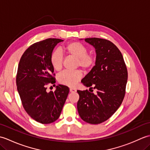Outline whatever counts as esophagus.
Instances as JSON below:
<instances>
[{
    "label": "esophagus",
    "instance_id": "esophagus-1",
    "mask_svg": "<svg viewBox=\"0 0 150 150\" xmlns=\"http://www.w3.org/2000/svg\"><path fill=\"white\" fill-rule=\"evenodd\" d=\"M69 91H70V92H71V93H73V92H75L77 90H76V89H75V88H70Z\"/></svg>",
    "mask_w": 150,
    "mask_h": 150
}]
</instances>
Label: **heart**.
<instances>
[{
  "instance_id": "heart-1",
  "label": "heart",
  "mask_w": 150,
  "mask_h": 150,
  "mask_svg": "<svg viewBox=\"0 0 150 150\" xmlns=\"http://www.w3.org/2000/svg\"><path fill=\"white\" fill-rule=\"evenodd\" d=\"M64 51L67 55L75 58V66L81 67L84 70L91 69L96 61L95 56L92 53H88V48L81 42L73 41L69 42L64 46ZM50 62L53 68L57 71H60L62 68L63 56L59 50H56L51 54ZM82 74L80 71H64L58 76V81L60 84L69 87H73L81 80Z\"/></svg>"
}]
</instances>
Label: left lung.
Segmentation results:
<instances>
[{
	"label": "left lung",
	"instance_id": "obj_1",
	"mask_svg": "<svg viewBox=\"0 0 150 150\" xmlns=\"http://www.w3.org/2000/svg\"><path fill=\"white\" fill-rule=\"evenodd\" d=\"M84 40L94 47L96 61L81 82L90 90H97V93L77 90V110L85 122L97 124L112 116L122 104L128 71L122 53L113 43L98 38Z\"/></svg>",
	"mask_w": 150,
	"mask_h": 150
}]
</instances>
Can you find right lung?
<instances>
[{
    "mask_svg": "<svg viewBox=\"0 0 150 150\" xmlns=\"http://www.w3.org/2000/svg\"><path fill=\"white\" fill-rule=\"evenodd\" d=\"M59 39H47L35 43L25 51L18 64L16 78L17 91L24 110L35 120L42 124L55 122L61 113L69 88L59 84L47 93V85L55 83L51 54Z\"/></svg>",
    "mask_w": 150,
    "mask_h": 150,
    "instance_id": "right-lung-1",
    "label": "right lung"
}]
</instances>
